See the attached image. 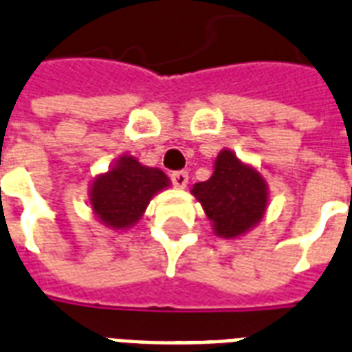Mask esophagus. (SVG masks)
<instances>
[{
    "mask_svg": "<svg viewBox=\"0 0 352 352\" xmlns=\"http://www.w3.org/2000/svg\"><path fill=\"white\" fill-rule=\"evenodd\" d=\"M171 181H173V186L186 188L188 173L186 171H173V173H171Z\"/></svg>",
    "mask_w": 352,
    "mask_h": 352,
    "instance_id": "1",
    "label": "esophagus"
}]
</instances>
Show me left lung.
Returning a JSON list of instances; mask_svg holds the SVG:
<instances>
[{
  "label": "left lung",
  "instance_id": "left-lung-1",
  "mask_svg": "<svg viewBox=\"0 0 352 352\" xmlns=\"http://www.w3.org/2000/svg\"><path fill=\"white\" fill-rule=\"evenodd\" d=\"M192 195L199 201L214 234L225 240L240 238L262 221L267 208V184L260 171L241 162L230 149L219 151L214 173L197 182Z\"/></svg>",
  "mask_w": 352,
  "mask_h": 352
}]
</instances>
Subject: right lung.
Listing matches in <instances>:
<instances>
[{
    "instance_id": "1",
    "label": "right lung",
    "mask_w": 352,
    "mask_h": 352,
    "mask_svg": "<svg viewBox=\"0 0 352 352\" xmlns=\"http://www.w3.org/2000/svg\"><path fill=\"white\" fill-rule=\"evenodd\" d=\"M170 186V179L158 168L140 164L131 155L116 162L90 182V206L94 216L109 229H131L144 216L149 201Z\"/></svg>"
}]
</instances>
